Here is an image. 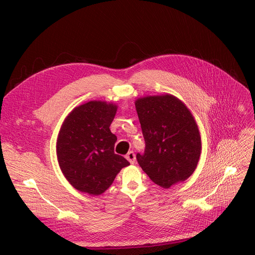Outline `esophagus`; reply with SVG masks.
Listing matches in <instances>:
<instances>
[{
	"label": "esophagus",
	"instance_id": "1",
	"mask_svg": "<svg viewBox=\"0 0 255 255\" xmlns=\"http://www.w3.org/2000/svg\"><path fill=\"white\" fill-rule=\"evenodd\" d=\"M127 159L129 161L130 164H134L135 160H136V156H135V153L133 151H129L128 154H127Z\"/></svg>",
	"mask_w": 255,
	"mask_h": 255
}]
</instances>
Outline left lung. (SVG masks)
Returning a JSON list of instances; mask_svg holds the SVG:
<instances>
[{
	"instance_id": "8db88e82",
	"label": "left lung",
	"mask_w": 255,
	"mask_h": 255,
	"mask_svg": "<svg viewBox=\"0 0 255 255\" xmlns=\"http://www.w3.org/2000/svg\"><path fill=\"white\" fill-rule=\"evenodd\" d=\"M135 106L145 141L144 153L136 155L142 170L165 189L187 180L202 150L191 112L169 94L138 98Z\"/></svg>"
}]
</instances>
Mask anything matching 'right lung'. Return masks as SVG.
Instances as JSON below:
<instances>
[{"instance_id":"obj_1","label":"right lung","mask_w":255,"mask_h":255,"mask_svg":"<svg viewBox=\"0 0 255 255\" xmlns=\"http://www.w3.org/2000/svg\"><path fill=\"white\" fill-rule=\"evenodd\" d=\"M117 109L105 101L76 106L58 133L56 154L61 172L75 189L91 196L103 194L121 169L129 165L114 152L117 136L110 127Z\"/></svg>"}]
</instances>
